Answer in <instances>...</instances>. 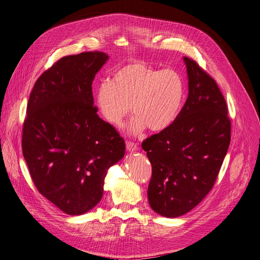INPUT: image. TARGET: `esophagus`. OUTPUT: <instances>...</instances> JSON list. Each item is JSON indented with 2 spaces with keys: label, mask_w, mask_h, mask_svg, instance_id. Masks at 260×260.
I'll use <instances>...</instances> for the list:
<instances>
[{
  "label": "esophagus",
  "mask_w": 260,
  "mask_h": 260,
  "mask_svg": "<svg viewBox=\"0 0 260 260\" xmlns=\"http://www.w3.org/2000/svg\"><path fill=\"white\" fill-rule=\"evenodd\" d=\"M126 149L128 152H135V151H138L139 149V145L137 143H134L131 141H126Z\"/></svg>",
  "instance_id": "esophagus-1"
}]
</instances>
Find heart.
Listing matches in <instances>:
<instances>
[{
    "instance_id": "b5f03b06",
    "label": "heart",
    "mask_w": 260,
    "mask_h": 260,
    "mask_svg": "<svg viewBox=\"0 0 260 260\" xmlns=\"http://www.w3.org/2000/svg\"><path fill=\"white\" fill-rule=\"evenodd\" d=\"M183 95V82L176 72L135 61L120 67L111 82H102L95 100L101 116L115 126L122 124L132 105L135 116L128 131L137 135L146 127L155 133L167 129L180 112Z\"/></svg>"
}]
</instances>
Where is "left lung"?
Segmentation results:
<instances>
[{
	"instance_id": "8db88e82",
	"label": "left lung",
	"mask_w": 260,
	"mask_h": 260,
	"mask_svg": "<svg viewBox=\"0 0 260 260\" xmlns=\"http://www.w3.org/2000/svg\"><path fill=\"white\" fill-rule=\"evenodd\" d=\"M187 99L176 120L142 142L152 165L151 208L179 217L206 197L217 179L231 141V120L216 81L193 59L183 58Z\"/></svg>"
}]
</instances>
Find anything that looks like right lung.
Listing matches in <instances>:
<instances>
[{
    "label": "right lung",
    "mask_w": 260,
    "mask_h": 260,
    "mask_svg": "<svg viewBox=\"0 0 260 260\" xmlns=\"http://www.w3.org/2000/svg\"><path fill=\"white\" fill-rule=\"evenodd\" d=\"M108 56H66L41 75L30 92L22 151L39 192L68 215L97 206L108 169L124 157L125 142L93 105L91 84Z\"/></svg>",
    "instance_id": "right-lung-1"
}]
</instances>
